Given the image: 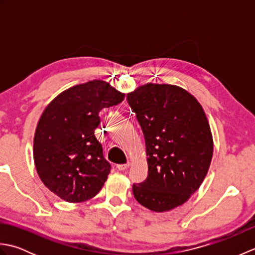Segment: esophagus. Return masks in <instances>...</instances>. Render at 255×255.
I'll return each mask as SVG.
<instances>
[{
    "instance_id": "obj_1",
    "label": "esophagus",
    "mask_w": 255,
    "mask_h": 255,
    "mask_svg": "<svg viewBox=\"0 0 255 255\" xmlns=\"http://www.w3.org/2000/svg\"><path fill=\"white\" fill-rule=\"evenodd\" d=\"M129 166H130V163H129V162H127V163H125V164H117L116 165V169L119 170V171H124V170L128 169Z\"/></svg>"
}]
</instances>
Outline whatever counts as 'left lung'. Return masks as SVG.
Wrapping results in <instances>:
<instances>
[{
  "label": "left lung",
  "instance_id": "8db88e82",
  "mask_svg": "<svg viewBox=\"0 0 255 255\" xmlns=\"http://www.w3.org/2000/svg\"><path fill=\"white\" fill-rule=\"evenodd\" d=\"M141 127L148 176L133 184L139 204L167 211L184 204L199 188L213 158V138L197 100L175 85L148 83L127 94Z\"/></svg>",
  "mask_w": 255,
  "mask_h": 255
}]
</instances>
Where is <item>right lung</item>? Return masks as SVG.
Segmentation results:
<instances>
[{
  "label": "right lung",
  "instance_id": "right-lung-1",
  "mask_svg": "<svg viewBox=\"0 0 255 255\" xmlns=\"http://www.w3.org/2000/svg\"><path fill=\"white\" fill-rule=\"evenodd\" d=\"M124 99L107 82L94 80L62 92L42 113L34 137V161L42 183L61 199L84 202L104 185L111 164L94 131L103 108Z\"/></svg>",
  "mask_w": 255,
  "mask_h": 255
}]
</instances>
